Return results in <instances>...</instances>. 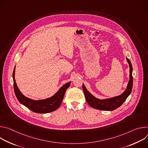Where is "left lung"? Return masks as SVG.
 Segmentation results:
<instances>
[{"mask_svg": "<svg viewBox=\"0 0 148 148\" xmlns=\"http://www.w3.org/2000/svg\"><path fill=\"white\" fill-rule=\"evenodd\" d=\"M126 58L130 66V80L126 90L121 95L110 98L98 99L91 94L87 90L84 84H82V90L84 95H85L86 101L91 107L99 110L113 111L119 108L131 94L133 86V69L131 61L127 57H126Z\"/></svg>", "mask_w": 148, "mask_h": 148, "instance_id": "1", "label": "left lung"}]
</instances>
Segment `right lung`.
<instances>
[{
    "mask_svg": "<svg viewBox=\"0 0 148 148\" xmlns=\"http://www.w3.org/2000/svg\"><path fill=\"white\" fill-rule=\"evenodd\" d=\"M15 68L13 73V87L15 95L20 103L25 105L30 110L38 114H46L56 110L62 101L66 90L69 87L71 81L65 84L51 97L42 99L34 100L25 97L18 89L15 80Z\"/></svg>",
    "mask_w": 148,
    "mask_h": 148,
    "instance_id": "1",
    "label": "right lung"
}]
</instances>
